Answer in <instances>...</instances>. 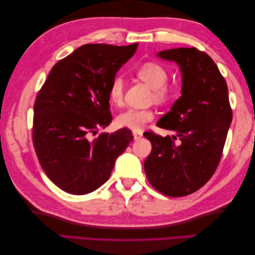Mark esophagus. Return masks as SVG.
<instances>
[{"label": "esophagus", "mask_w": 255, "mask_h": 255, "mask_svg": "<svg viewBox=\"0 0 255 255\" xmlns=\"http://www.w3.org/2000/svg\"><path fill=\"white\" fill-rule=\"evenodd\" d=\"M133 136H134L135 140H139L140 138L142 137V132H141V130H134Z\"/></svg>", "instance_id": "34e87169"}]
</instances>
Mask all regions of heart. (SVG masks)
Listing matches in <instances>:
<instances>
[{"label": "heart", "mask_w": 255, "mask_h": 255, "mask_svg": "<svg viewBox=\"0 0 255 255\" xmlns=\"http://www.w3.org/2000/svg\"><path fill=\"white\" fill-rule=\"evenodd\" d=\"M138 78L153 89L152 99L158 103H166L171 100L175 94L174 88L167 85L168 71L164 66L155 61L144 63L137 68ZM125 81L120 76L113 79L109 89L110 102L115 106H121L125 102ZM154 119L152 110L128 109L119 114L116 118V125L132 130H140L145 123Z\"/></svg>", "instance_id": "heart-1"}]
</instances>
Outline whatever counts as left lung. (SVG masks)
<instances>
[{"instance_id": "1", "label": "left lung", "mask_w": 255, "mask_h": 255, "mask_svg": "<svg viewBox=\"0 0 255 255\" xmlns=\"http://www.w3.org/2000/svg\"><path fill=\"white\" fill-rule=\"evenodd\" d=\"M157 56L180 66L182 96L157 123L176 135L143 134L152 144L144 172L163 195L183 197L201 188L215 173L233 114L227 82L205 52L179 48L161 51Z\"/></svg>"}]
</instances>
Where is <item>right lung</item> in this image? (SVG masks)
<instances>
[{"mask_svg": "<svg viewBox=\"0 0 255 255\" xmlns=\"http://www.w3.org/2000/svg\"><path fill=\"white\" fill-rule=\"evenodd\" d=\"M137 43L84 44L53 66L34 104L33 143L49 179L66 192L86 195L103 185L133 134L101 133L113 120L109 89Z\"/></svg>", "mask_w": 255, "mask_h": 255, "instance_id": "obj_1", "label": "right lung"}]
</instances>
